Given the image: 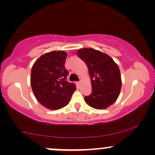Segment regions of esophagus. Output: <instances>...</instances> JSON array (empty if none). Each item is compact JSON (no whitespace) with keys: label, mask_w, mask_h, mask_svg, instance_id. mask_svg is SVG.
Returning a JSON list of instances; mask_svg holds the SVG:
<instances>
[{"label":"esophagus","mask_w":155,"mask_h":155,"mask_svg":"<svg viewBox=\"0 0 155 155\" xmlns=\"http://www.w3.org/2000/svg\"><path fill=\"white\" fill-rule=\"evenodd\" d=\"M76 83H77L78 85H79L80 84H81V81H77V82H76Z\"/></svg>","instance_id":"34e87169"}]
</instances>
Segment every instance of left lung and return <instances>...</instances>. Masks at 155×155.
<instances>
[{"label": "left lung", "mask_w": 155, "mask_h": 155, "mask_svg": "<svg viewBox=\"0 0 155 155\" xmlns=\"http://www.w3.org/2000/svg\"><path fill=\"white\" fill-rule=\"evenodd\" d=\"M77 54L87 65L91 78L92 92L85 96V101L96 109L108 108L120 92L122 79L118 65L108 54L92 48L79 49Z\"/></svg>", "instance_id": "8db88e82"}]
</instances>
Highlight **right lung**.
I'll return each mask as SVG.
<instances>
[{
  "label": "right lung",
  "instance_id": "1",
  "mask_svg": "<svg viewBox=\"0 0 155 155\" xmlns=\"http://www.w3.org/2000/svg\"><path fill=\"white\" fill-rule=\"evenodd\" d=\"M67 53L52 51L41 56L33 64L31 84L35 98L50 110L65 107L76 90V85L66 81L65 68Z\"/></svg>",
  "mask_w": 155,
  "mask_h": 155
}]
</instances>
